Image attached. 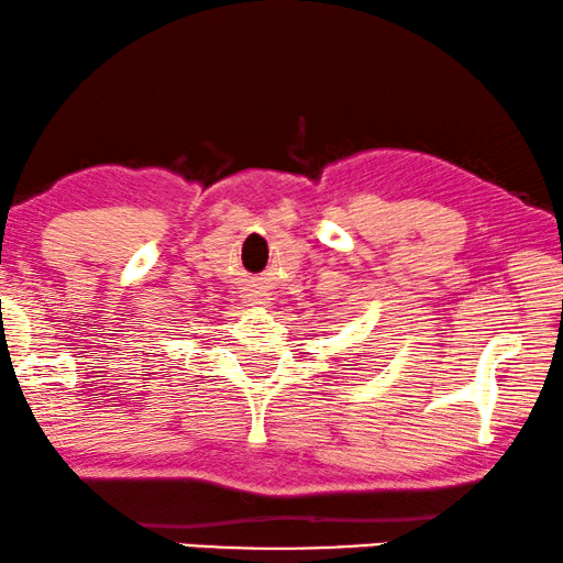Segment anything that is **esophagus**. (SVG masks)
<instances>
[{"mask_svg": "<svg viewBox=\"0 0 563 563\" xmlns=\"http://www.w3.org/2000/svg\"><path fill=\"white\" fill-rule=\"evenodd\" d=\"M249 301H252V303H265V298H262V296H252V298H249Z\"/></svg>", "mask_w": 563, "mask_h": 563, "instance_id": "34e87169", "label": "esophagus"}]
</instances>
